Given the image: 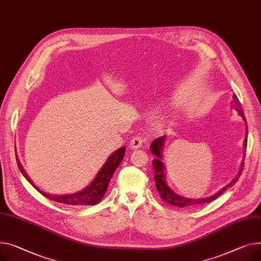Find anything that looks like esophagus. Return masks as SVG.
Here are the masks:
<instances>
[{"label": "esophagus", "mask_w": 261, "mask_h": 261, "mask_svg": "<svg viewBox=\"0 0 261 261\" xmlns=\"http://www.w3.org/2000/svg\"><path fill=\"white\" fill-rule=\"evenodd\" d=\"M144 138L142 137V136H140V135H135L132 140H131V142H130V148L131 149H137V148H141L142 146H143V144H144Z\"/></svg>", "instance_id": "1"}]
</instances>
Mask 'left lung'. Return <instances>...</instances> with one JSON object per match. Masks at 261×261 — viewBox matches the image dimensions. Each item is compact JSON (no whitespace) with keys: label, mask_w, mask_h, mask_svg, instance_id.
Segmentation results:
<instances>
[{"label":"left lung","mask_w":261,"mask_h":261,"mask_svg":"<svg viewBox=\"0 0 261 261\" xmlns=\"http://www.w3.org/2000/svg\"><path fill=\"white\" fill-rule=\"evenodd\" d=\"M233 103H234V107L235 109L238 111V113L242 116V118L245 119L246 121V117L244 115V110H242V107H241V103L239 102L238 98L236 95H233ZM246 137H245V148H247V142H248V129H247V133H246ZM165 137L164 136H161L159 138H156V140H154L150 146V150L152 152V154L155 156V159L153 160V168H154V179H155V185H156V189H158L159 193L161 195V198L169 203V204H172V205H175V206H178V207H189V206H195V205H198V204H202L204 202H211L213 200H215L218 196H220L225 190H227L229 187L231 186H234L235 182L238 180V178L240 177L241 175V172L242 170H244V165L245 163L242 162L241 166H240V170H239V173L237 174V176L225 187H223L220 191H218V192L210 197H206V198H199V199H190V198H187V197H182L180 195H177L176 193L173 192V191L168 187L167 185V181H166V175H165V167H164V164L162 162V151H163V147H164V143H165Z\"/></svg>","instance_id":"left-lung-1"}]
</instances>
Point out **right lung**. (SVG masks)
Instances as JSON below:
<instances>
[{
	"mask_svg": "<svg viewBox=\"0 0 261 261\" xmlns=\"http://www.w3.org/2000/svg\"><path fill=\"white\" fill-rule=\"evenodd\" d=\"M125 151H126V148L121 147L118 150H116L113 154H111L108 158L107 162L105 163V165L102 166V168L97 173V175L95 176L93 181L86 189L80 191L77 193L70 194V195H51L43 192V191H41L38 187H36L32 184L31 179L26 174V172L22 168L19 161H17V166H19V169L22 172V174L25 176V178L34 188H36L42 195H44L48 199L61 202L64 204H68V205H93L98 203L102 199L103 195H105L106 191L108 189L109 181L113 176L114 171L117 169V167L124 159Z\"/></svg>",
	"mask_w": 261,
	"mask_h": 261,
	"instance_id": "1",
	"label": "right lung"
}]
</instances>
